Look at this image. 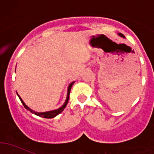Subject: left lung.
I'll return each mask as SVG.
<instances>
[{"mask_svg": "<svg viewBox=\"0 0 154 154\" xmlns=\"http://www.w3.org/2000/svg\"><path fill=\"white\" fill-rule=\"evenodd\" d=\"M119 35H120V36H122V37H124V38H125V35H124L123 34H122V33H119Z\"/></svg>", "mask_w": 154, "mask_h": 154, "instance_id": "1", "label": "left lung"}]
</instances>
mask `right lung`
Returning a JSON list of instances; mask_svg holds the SVG:
<instances>
[{
  "instance_id": "right-lung-1",
  "label": "right lung",
  "mask_w": 154,
  "mask_h": 154,
  "mask_svg": "<svg viewBox=\"0 0 154 154\" xmlns=\"http://www.w3.org/2000/svg\"><path fill=\"white\" fill-rule=\"evenodd\" d=\"M73 84H74V82L73 83H71V84L69 85V86H68V94H67V98H66V102H65V103L63 104V106L62 107H60V109H56V110H53V111H49V112H35L32 111V109H30L29 108L28 106H27V105L25 104V103H24V101L22 100V99L21 98V97H20L19 95H18V97H19V99L21 100V103H22V104L24 105V106L27 109L29 110V111L31 112L34 113L35 115H36V116H40V117H42V118H45V119H52V118H54L55 116H57V115H59L60 113H61L64 110V109L66 108V105H67L68 102V99H69V94H70V91H71V86H73Z\"/></svg>"
}]
</instances>
